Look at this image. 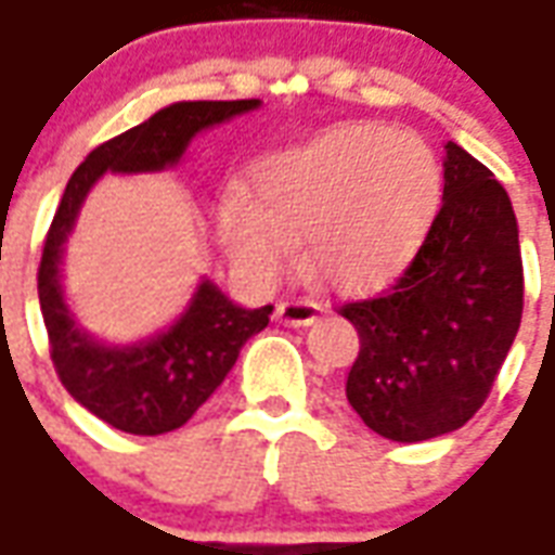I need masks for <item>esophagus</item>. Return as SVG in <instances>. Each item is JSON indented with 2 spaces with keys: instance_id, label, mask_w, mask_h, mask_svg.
<instances>
[{
  "instance_id": "obj_1",
  "label": "esophagus",
  "mask_w": 555,
  "mask_h": 555,
  "mask_svg": "<svg viewBox=\"0 0 555 555\" xmlns=\"http://www.w3.org/2000/svg\"><path fill=\"white\" fill-rule=\"evenodd\" d=\"M321 312V306L312 300H282L276 306V318L288 326H309Z\"/></svg>"
}]
</instances>
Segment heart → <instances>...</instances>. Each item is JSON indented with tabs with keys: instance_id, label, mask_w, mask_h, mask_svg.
I'll return each mask as SVG.
<instances>
[{
	"instance_id": "obj_1",
	"label": "heart",
	"mask_w": 555,
	"mask_h": 555,
	"mask_svg": "<svg viewBox=\"0 0 555 555\" xmlns=\"http://www.w3.org/2000/svg\"><path fill=\"white\" fill-rule=\"evenodd\" d=\"M440 159L425 139L386 125H341L253 169L258 207L229 198L219 237L249 273H285L306 241L314 276L362 294L408 264L437 214Z\"/></svg>"
}]
</instances>
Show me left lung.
I'll use <instances>...</instances> for the list:
<instances>
[{
    "label": "left lung",
    "instance_id": "obj_1",
    "mask_svg": "<svg viewBox=\"0 0 555 555\" xmlns=\"http://www.w3.org/2000/svg\"><path fill=\"white\" fill-rule=\"evenodd\" d=\"M338 314L360 333L345 392L369 428L422 442L476 416L524 314L517 219L493 171L449 142L442 205L408 270Z\"/></svg>",
    "mask_w": 555,
    "mask_h": 555
}]
</instances>
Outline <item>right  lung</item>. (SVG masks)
Returning <instances> with one entry per match:
<instances>
[{"label":"right lung","mask_w":555,"mask_h":555,"mask_svg":"<svg viewBox=\"0 0 555 555\" xmlns=\"http://www.w3.org/2000/svg\"><path fill=\"white\" fill-rule=\"evenodd\" d=\"M261 101H183L154 113L139 127L91 151L70 175L43 241L38 300L50 336L55 374L82 408L106 425L157 437L186 425L217 392L241 348L270 324L273 306L243 309L214 282H202L186 312L159 336L137 345H101L67 309L59 267L79 207L103 171H159L183 157L195 133L234 115L258 109Z\"/></svg>","instance_id":"obj_1"}]
</instances>
